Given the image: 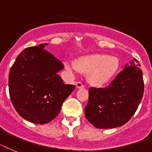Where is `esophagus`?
<instances>
[{
	"label": "esophagus",
	"instance_id": "esophagus-1",
	"mask_svg": "<svg viewBox=\"0 0 152 152\" xmlns=\"http://www.w3.org/2000/svg\"><path fill=\"white\" fill-rule=\"evenodd\" d=\"M76 86L77 89H83V88H84V85L81 82H77V83H76Z\"/></svg>",
	"mask_w": 152,
	"mask_h": 152
}]
</instances>
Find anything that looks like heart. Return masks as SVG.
Returning <instances> with one entry per match:
<instances>
[{"label":"heart","instance_id":"obj_1","mask_svg":"<svg viewBox=\"0 0 152 152\" xmlns=\"http://www.w3.org/2000/svg\"><path fill=\"white\" fill-rule=\"evenodd\" d=\"M119 62L115 56L107 54H91L76 60L75 67L79 72L89 73L88 80L96 86L109 83L118 70Z\"/></svg>","mask_w":152,"mask_h":152}]
</instances>
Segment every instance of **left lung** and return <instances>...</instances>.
Returning a JSON list of instances; mask_svg holds the SVG:
<instances>
[{
    "label": "left lung",
    "instance_id": "obj_1",
    "mask_svg": "<svg viewBox=\"0 0 152 152\" xmlns=\"http://www.w3.org/2000/svg\"><path fill=\"white\" fill-rule=\"evenodd\" d=\"M143 92L142 71L138 60L133 58L108 86L89 88L86 117L97 129L122 126L136 112Z\"/></svg>",
    "mask_w": 152,
    "mask_h": 152
}]
</instances>
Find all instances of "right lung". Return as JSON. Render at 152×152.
<instances>
[{
	"label": "right lung",
	"mask_w": 152,
	"mask_h": 152,
	"mask_svg": "<svg viewBox=\"0 0 152 152\" xmlns=\"http://www.w3.org/2000/svg\"><path fill=\"white\" fill-rule=\"evenodd\" d=\"M47 45L24 49L10 68L8 80L10 99L18 114L41 125L56 118L63 102L75 89L74 85L63 83L57 74L64 66L44 50Z\"/></svg>",
	"instance_id": "1"
}]
</instances>
